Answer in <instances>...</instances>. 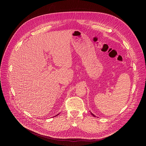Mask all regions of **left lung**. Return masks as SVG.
<instances>
[{
    "mask_svg": "<svg viewBox=\"0 0 146 146\" xmlns=\"http://www.w3.org/2000/svg\"><path fill=\"white\" fill-rule=\"evenodd\" d=\"M91 114H92V115H93V116H94V117H96V116H95V115H94V114H92V113H91Z\"/></svg>",
    "mask_w": 146,
    "mask_h": 146,
    "instance_id": "8db88e82",
    "label": "left lung"
}]
</instances>
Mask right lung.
<instances>
[{
  "label": "right lung",
  "mask_w": 146,
  "mask_h": 146,
  "mask_svg": "<svg viewBox=\"0 0 146 146\" xmlns=\"http://www.w3.org/2000/svg\"><path fill=\"white\" fill-rule=\"evenodd\" d=\"M59 115V114H57V115H55L54 117H56V116H57V115Z\"/></svg>",
  "instance_id": "right-lung-1"
}]
</instances>
